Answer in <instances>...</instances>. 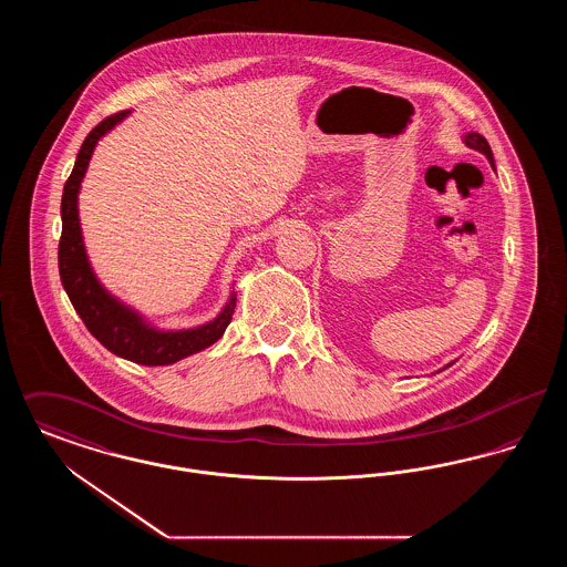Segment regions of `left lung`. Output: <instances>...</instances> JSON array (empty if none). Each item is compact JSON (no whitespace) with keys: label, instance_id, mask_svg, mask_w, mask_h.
Here are the masks:
<instances>
[{"label":"left lung","instance_id":"1","mask_svg":"<svg viewBox=\"0 0 567 567\" xmlns=\"http://www.w3.org/2000/svg\"><path fill=\"white\" fill-rule=\"evenodd\" d=\"M463 142L470 146V148H474V151H478V153H483L488 163L493 165V153H491V146H488V142H486L485 137L481 134H474V132H470V134L463 137Z\"/></svg>","mask_w":567,"mask_h":567}]
</instances>
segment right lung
<instances>
[{
	"label": "right lung",
	"instance_id": "obj_1",
	"mask_svg": "<svg viewBox=\"0 0 567 567\" xmlns=\"http://www.w3.org/2000/svg\"><path fill=\"white\" fill-rule=\"evenodd\" d=\"M130 110L106 116L97 127H93L82 142L79 157L70 178L65 181L61 197V240H59V276L63 289L70 297L74 310L79 312L86 329L109 349L110 352L130 359L140 365H169L193 352L204 351L225 333L231 323L236 308V293H231L223 312L213 323L202 324L185 331H157L132 312L127 306L118 303L97 282L95 274L86 261L79 223V189L86 172L89 159L97 140L121 123Z\"/></svg>",
	"mask_w": 567,
	"mask_h": 567
}]
</instances>
